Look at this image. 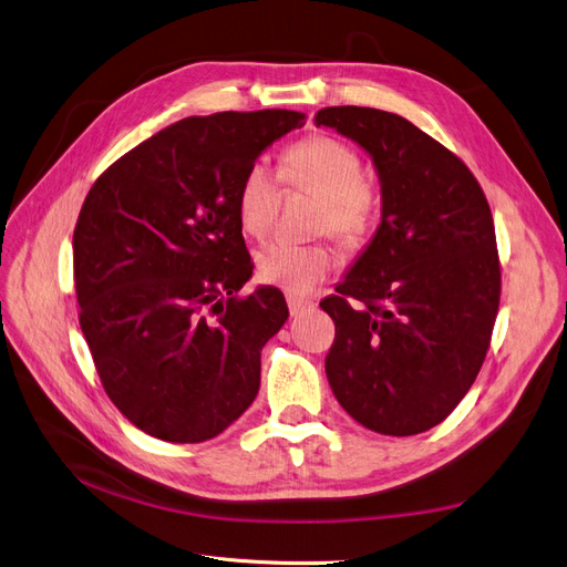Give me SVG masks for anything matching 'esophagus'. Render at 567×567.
<instances>
[{
  "label": "esophagus",
  "mask_w": 567,
  "mask_h": 567,
  "mask_svg": "<svg viewBox=\"0 0 567 567\" xmlns=\"http://www.w3.org/2000/svg\"><path fill=\"white\" fill-rule=\"evenodd\" d=\"M287 306H289V312L291 317L293 315H301L310 308H315V303L310 299H303V297H297V293H287Z\"/></svg>",
  "instance_id": "34e87169"
}]
</instances>
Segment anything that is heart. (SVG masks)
I'll list each match as a JSON object with an SVG mask.
<instances>
[{
    "label": "heart",
    "instance_id": "heart-1",
    "mask_svg": "<svg viewBox=\"0 0 567 567\" xmlns=\"http://www.w3.org/2000/svg\"><path fill=\"white\" fill-rule=\"evenodd\" d=\"M280 181L289 189L319 194L315 229L331 231L342 243L354 245L371 231L380 192L363 176L357 147L333 134H312L287 147L280 159ZM280 183L264 164H252L240 181L236 208L245 234L255 238L274 227L280 208ZM336 255L324 240L293 243L276 238L257 252V274L264 282L291 293H308L327 280Z\"/></svg>",
    "mask_w": 567,
    "mask_h": 567
}]
</instances>
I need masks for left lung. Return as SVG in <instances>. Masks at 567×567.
Wrapping results in <instances>:
<instances>
[{"mask_svg":"<svg viewBox=\"0 0 567 567\" xmlns=\"http://www.w3.org/2000/svg\"><path fill=\"white\" fill-rule=\"evenodd\" d=\"M333 127L373 157L382 223L319 308L336 324L327 378L350 416L384 435H416L473 386L501 303L494 217L477 178L410 120L329 106Z\"/></svg>","mask_w":567,"mask_h":567,"instance_id":"8db88e82","label":"left lung"}]
</instances>
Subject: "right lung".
Here are the masks:
<instances>
[{
  "mask_svg": "<svg viewBox=\"0 0 567 567\" xmlns=\"http://www.w3.org/2000/svg\"><path fill=\"white\" fill-rule=\"evenodd\" d=\"M297 111L185 117L113 162L73 229L79 322L115 408L143 433L204 442L250 408L261 348L289 315L259 287L240 234V181L303 127Z\"/></svg>",
  "mask_w": 567,
  "mask_h": 567,
  "instance_id": "right-lung-1",
  "label": "right lung"
}]
</instances>
